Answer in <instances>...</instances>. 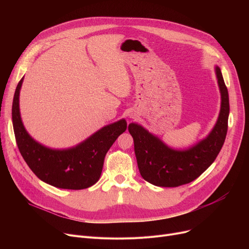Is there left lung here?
<instances>
[{
	"label": "left lung",
	"mask_w": 249,
	"mask_h": 249,
	"mask_svg": "<svg viewBox=\"0 0 249 249\" xmlns=\"http://www.w3.org/2000/svg\"><path fill=\"white\" fill-rule=\"evenodd\" d=\"M221 94L218 120L205 139L185 150L168 147L142 126H128L134 140V151L141 177L158 187L175 188L199 178L216 160L227 134L229 97L219 67L215 68Z\"/></svg>",
	"instance_id": "8db88e82"
}]
</instances>
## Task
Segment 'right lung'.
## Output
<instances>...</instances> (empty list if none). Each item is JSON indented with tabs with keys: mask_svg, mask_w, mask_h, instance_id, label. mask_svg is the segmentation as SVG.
I'll return each instance as SVG.
<instances>
[{
	"mask_svg": "<svg viewBox=\"0 0 249 249\" xmlns=\"http://www.w3.org/2000/svg\"><path fill=\"white\" fill-rule=\"evenodd\" d=\"M19 82L12 106L13 128L21 155L35 176L59 189L83 190L99 180L106 153L127 128L124 119L107 125L80 144L69 149H51L35 141L26 131L19 108Z\"/></svg>",
	"mask_w": 249,
	"mask_h": 249,
	"instance_id": "right-lung-1",
	"label": "right lung"
}]
</instances>
